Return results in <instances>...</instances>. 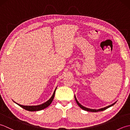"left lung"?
Listing matches in <instances>:
<instances>
[{
  "label": "left lung",
  "instance_id": "1",
  "mask_svg": "<svg viewBox=\"0 0 130 130\" xmlns=\"http://www.w3.org/2000/svg\"><path fill=\"white\" fill-rule=\"evenodd\" d=\"M75 101H76V102L77 104H78V106H79L82 109H83V110H85V111H89V112H99V111H104V110L106 109H107V108H108L109 107H111V106H113V105H114L116 103V102H115L114 103H113L112 104L110 105V106H108L106 107H104V108H101V109H94L88 108H86V107H84V106H83L82 105L80 104V103H79V102H78V101H77V99H76V97H75Z\"/></svg>",
  "mask_w": 130,
  "mask_h": 130
}]
</instances>
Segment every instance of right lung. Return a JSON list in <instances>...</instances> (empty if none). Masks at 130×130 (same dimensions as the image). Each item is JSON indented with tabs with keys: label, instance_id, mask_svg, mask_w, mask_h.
Masks as SVG:
<instances>
[{
	"label": "right lung",
	"instance_id": "right-lung-1",
	"mask_svg": "<svg viewBox=\"0 0 130 130\" xmlns=\"http://www.w3.org/2000/svg\"><path fill=\"white\" fill-rule=\"evenodd\" d=\"M56 88L55 89L54 92L52 94V96L50 98V99H49L48 101H47V102H46L45 103H44L42 104L38 105V106H22V105L19 104L17 103H15L17 104L18 106H19L20 107H21L22 108H23V109L27 110V111H41V110H42L43 109L46 108V107H47L48 106L50 105V104L52 103V101L54 98V96H55V91H56Z\"/></svg>",
	"mask_w": 130,
	"mask_h": 130
}]
</instances>
